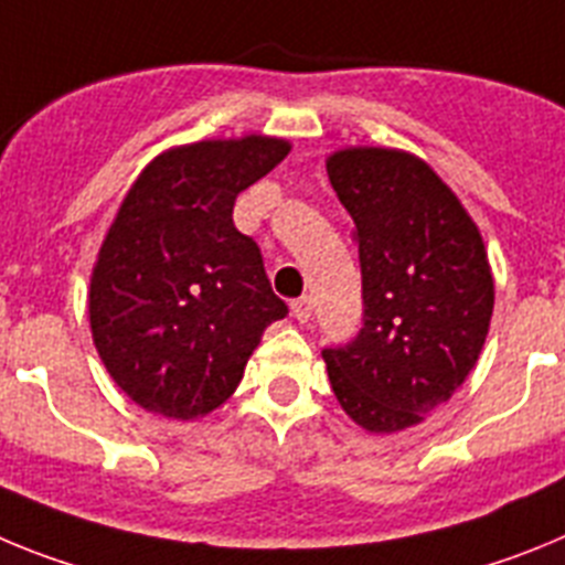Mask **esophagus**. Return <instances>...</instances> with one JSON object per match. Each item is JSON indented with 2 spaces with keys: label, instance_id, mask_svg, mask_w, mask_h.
<instances>
[{
  "label": "esophagus",
  "instance_id": "34e87169",
  "mask_svg": "<svg viewBox=\"0 0 565 565\" xmlns=\"http://www.w3.org/2000/svg\"><path fill=\"white\" fill-rule=\"evenodd\" d=\"M291 313H294V317H297V322H308V319H311V313H313L311 297L294 299V302H291Z\"/></svg>",
  "mask_w": 565,
  "mask_h": 565
}]
</instances>
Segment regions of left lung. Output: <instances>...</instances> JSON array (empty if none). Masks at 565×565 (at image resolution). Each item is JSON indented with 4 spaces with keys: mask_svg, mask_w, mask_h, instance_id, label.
Instances as JSON below:
<instances>
[{
    "mask_svg": "<svg viewBox=\"0 0 565 565\" xmlns=\"http://www.w3.org/2000/svg\"><path fill=\"white\" fill-rule=\"evenodd\" d=\"M328 178L356 223L364 328L328 348L333 396L362 430H411L476 367L495 308L481 228L418 154L342 147Z\"/></svg>",
    "mask_w": 565,
    "mask_h": 565,
    "instance_id": "1",
    "label": "left lung"
}]
</instances>
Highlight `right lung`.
I'll return each instance as SVG.
<instances>
[{
	"label": "right lung",
	"mask_w": 565,
	"mask_h": 565,
	"mask_svg": "<svg viewBox=\"0 0 565 565\" xmlns=\"http://www.w3.org/2000/svg\"><path fill=\"white\" fill-rule=\"evenodd\" d=\"M291 141L206 138L154 154L89 274V331L113 382L154 416L194 422L237 391L266 328L288 313L234 201Z\"/></svg>",
	"instance_id": "1"
}]
</instances>
